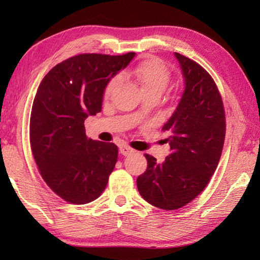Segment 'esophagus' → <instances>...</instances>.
Listing matches in <instances>:
<instances>
[{"label": "esophagus", "mask_w": 260, "mask_h": 260, "mask_svg": "<svg viewBox=\"0 0 260 260\" xmlns=\"http://www.w3.org/2000/svg\"><path fill=\"white\" fill-rule=\"evenodd\" d=\"M119 151H120V154H123L124 156L129 155V154H132V153L134 152L133 148H131L129 146H126V145L120 146V147H119Z\"/></svg>", "instance_id": "obj_1"}]
</instances>
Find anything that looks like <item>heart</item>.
<instances>
[{
	"label": "heart",
	"instance_id": "b5f03b06",
	"mask_svg": "<svg viewBox=\"0 0 260 260\" xmlns=\"http://www.w3.org/2000/svg\"><path fill=\"white\" fill-rule=\"evenodd\" d=\"M128 76L139 84L143 93L155 92L162 95L171 81V73L169 69L157 59H146L136 64L129 71ZM118 81V77H114L108 81L105 88V97L110 96Z\"/></svg>",
	"mask_w": 260,
	"mask_h": 260
}]
</instances>
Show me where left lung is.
<instances>
[{
    "mask_svg": "<svg viewBox=\"0 0 260 260\" xmlns=\"http://www.w3.org/2000/svg\"><path fill=\"white\" fill-rule=\"evenodd\" d=\"M184 90L170 119L171 154L163 163L145 154L147 169L137 178L140 194L152 206L176 210L203 191L218 167L225 136L221 96L212 77L200 64L174 52Z\"/></svg>",
    "mask_w": 260,
    "mask_h": 260,
    "instance_id": "left-lung-1",
    "label": "left lung"
}]
</instances>
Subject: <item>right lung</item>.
<instances>
[{"mask_svg": "<svg viewBox=\"0 0 260 260\" xmlns=\"http://www.w3.org/2000/svg\"><path fill=\"white\" fill-rule=\"evenodd\" d=\"M134 57L78 54L54 66L38 88L30 118L33 157L48 186L69 203L96 200L107 185L118 147L87 139L84 123L102 112L108 81Z\"/></svg>", "mask_w": 260, "mask_h": 260, "instance_id": "right-lung-1", "label": "right lung"}]
</instances>
